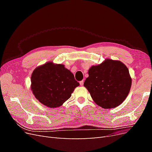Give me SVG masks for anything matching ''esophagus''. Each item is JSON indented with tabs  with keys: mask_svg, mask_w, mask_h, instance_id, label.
Wrapping results in <instances>:
<instances>
[{
	"mask_svg": "<svg viewBox=\"0 0 152 152\" xmlns=\"http://www.w3.org/2000/svg\"><path fill=\"white\" fill-rule=\"evenodd\" d=\"M80 84L81 86H83V85H84V80L80 81Z\"/></svg>",
	"mask_w": 152,
	"mask_h": 152,
	"instance_id": "34e87169",
	"label": "esophagus"
}]
</instances>
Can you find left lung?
<instances>
[{"mask_svg": "<svg viewBox=\"0 0 152 152\" xmlns=\"http://www.w3.org/2000/svg\"><path fill=\"white\" fill-rule=\"evenodd\" d=\"M84 86L99 107L113 108L120 105L129 93L132 79L127 67L118 60L106 59L88 71Z\"/></svg>", "mask_w": 152, "mask_h": 152, "instance_id": "8db88e82", "label": "left lung"}]
</instances>
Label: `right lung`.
I'll return each instance as SVG.
<instances>
[{"label":"right lung","instance_id":"right-lung-1","mask_svg":"<svg viewBox=\"0 0 152 152\" xmlns=\"http://www.w3.org/2000/svg\"><path fill=\"white\" fill-rule=\"evenodd\" d=\"M79 85L65 66L51 61L37 67L31 77L32 93L41 103L49 108L61 106Z\"/></svg>","mask_w":152,"mask_h":152}]
</instances>
